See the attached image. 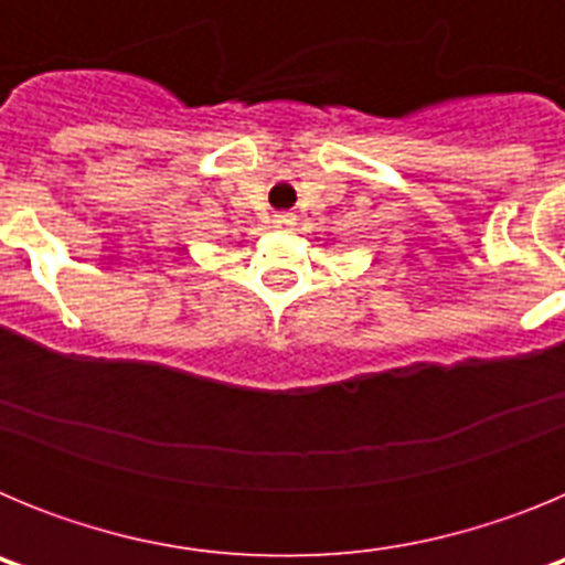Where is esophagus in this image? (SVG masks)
<instances>
[{
  "instance_id": "esophagus-1",
  "label": "esophagus",
  "mask_w": 565,
  "mask_h": 565,
  "mask_svg": "<svg viewBox=\"0 0 565 565\" xmlns=\"http://www.w3.org/2000/svg\"><path fill=\"white\" fill-rule=\"evenodd\" d=\"M294 223H297V217H294L291 212H279V214H274V226H277V228H291Z\"/></svg>"
}]
</instances>
